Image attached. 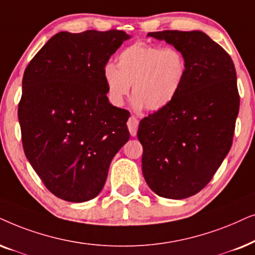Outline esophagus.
I'll use <instances>...</instances> for the list:
<instances>
[{
	"instance_id": "obj_1",
	"label": "esophagus",
	"mask_w": 255,
	"mask_h": 255,
	"mask_svg": "<svg viewBox=\"0 0 255 255\" xmlns=\"http://www.w3.org/2000/svg\"><path fill=\"white\" fill-rule=\"evenodd\" d=\"M128 129H129V133L131 136H136L137 128H138V120L135 117H130L127 121Z\"/></svg>"
}]
</instances>
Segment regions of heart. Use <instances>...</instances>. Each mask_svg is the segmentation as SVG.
<instances>
[{
	"label": "heart",
	"mask_w": 255,
	"mask_h": 255,
	"mask_svg": "<svg viewBox=\"0 0 255 255\" xmlns=\"http://www.w3.org/2000/svg\"><path fill=\"white\" fill-rule=\"evenodd\" d=\"M188 63L174 46L161 47L137 42L127 46L117 57V65L104 67L108 98L115 106H122L133 92L135 110L157 112L168 107L183 87Z\"/></svg>",
	"instance_id": "heart-1"
}]
</instances>
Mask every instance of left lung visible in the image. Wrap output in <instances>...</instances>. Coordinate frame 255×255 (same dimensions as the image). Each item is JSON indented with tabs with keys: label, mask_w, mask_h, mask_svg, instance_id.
Instances as JSON below:
<instances>
[{
	"label": "left lung",
	"mask_w": 255,
	"mask_h": 255,
	"mask_svg": "<svg viewBox=\"0 0 255 255\" xmlns=\"http://www.w3.org/2000/svg\"><path fill=\"white\" fill-rule=\"evenodd\" d=\"M184 54L188 74L168 107L142 119V172L156 195L183 199L211 181L232 145L239 112L237 73L229 53L206 33L149 32Z\"/></svg>",
	"instance_id": "1"
}]
</instances>
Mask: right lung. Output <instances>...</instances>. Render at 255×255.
Instances as JSON below:
<instances>
[{
    "mask_svg": "<svg viewBox=\"0 0 255 255\" xmlns=\"http://www.w3.org/2000/svg\"><path fill=\"white\" fill-rule=\"evenodd\" d=\"M130 36L120 30L58 32L26 66L18 105L23 149L54 196L99 195L115 154L129 140V112L107 98L104 67Z\"/></svg>",
    "mask_w": 255,
    "mask_h": 255,
    "instance_id": "1",
    "label": "right lung"
}]
</instances>
